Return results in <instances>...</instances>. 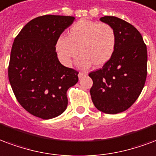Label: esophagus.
<instances>
[{"label": "esophagus", "instance_id": "esophagus-1", "mask_svg": "<svg viewBox=\"0 0 156 156\" xmlns=\"http://www.w3.org/2000/svg\"><path fill=\"white\" fill-rule=\"evenodd\" d=\"M85 76H87V73H86L81 72L78 73V78H79V79H81L82 78H83V77H85Z\"/></svg>", "mask_w": 156, "mask_h": 156}]
</instances>
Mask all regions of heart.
I'll return each instance as SVG.
<instances>
[{"label": "heart", "instance_id": "obj_1", "mask_svg": "<svg viewBox=\"0 0 156 156\" xmlns=\"http://www.w3.org/2000/svg\"><path fill=\"white\" fill-rule=\"evenodd\" d=\"M116 42V34L110 25L80 20L70 27L69 37L58 38L55 49L64 65H70L80 50L78 66L86 69L93 63L95 67H101L113 56Z\"/></svg>", "mask_w": 156, "mask_h": 156}]
</instances>
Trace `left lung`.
Here are the masks:
<instances>
[{"label": "left lung", "mask_w": 156, "mask_h": 156, "mask_svg": "<svg viewBox=\"0 0 156 156\" xmlns=\"http://www.w3.org/2000/svg\"><path fill=\"white\" fill-rule=\"evenodd\" d=\"M116 34V49L108 63L90 73V94L97 109L107 114L122 112L136 101L147 75V49L133 25L115 16L100 18Z\"/></svg>", "instance_id": "obj_1"}]
</instances>
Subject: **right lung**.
Wrapping results in <instances>:
<instances>
[{"label":"right lung","instance_id":"1","mask_svg":"<svg viewBox=\"0 0 156 156\" xmlns=\"http://www.w3.org/2000/svg\"><path fill=\"white\" fill-rule=\"evenodd\" d=\"M74 20L65 16L37 17L14 40L9 81L17 101L33 116L51 119L66 110L67 91L78 83V73L61 64L55 42Z\"/></svg>","mask_w":156,"mask_h":156}]
</instances>
